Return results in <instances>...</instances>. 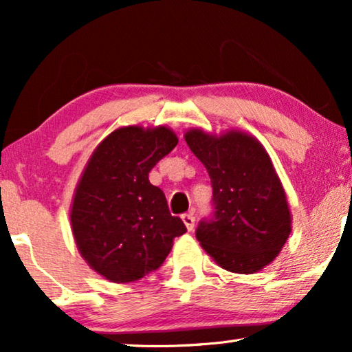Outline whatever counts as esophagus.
Wrapping results in <instances>:
<instances>
[{
    "label": "esophagus",
    "instance_id": "obj_1",
    "mask_svg": "<svg viewBox=\"0 0 352 352\" xmlns=\"http://www.w3.org/2000/svg\"><path fill=\"white\" fill-rule=\"evenodd\" d=\"M182 221H184V224H186L187 230H192V229H194V226H195V218H194V214H190V213L182 214Z\"/></svg>",
    "mask_w": 352,
    "mask_h": 352
}]
</instances>
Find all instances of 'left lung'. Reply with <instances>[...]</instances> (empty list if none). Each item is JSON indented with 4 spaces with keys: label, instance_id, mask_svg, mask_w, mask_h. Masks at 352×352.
I'll list each match as a JSON object with an SVG mask.
<instances>
[{
    "label": "left lung",
    "instance_id": "obj_1",
    "mask_svg": "<svg viewBox=\"0 0 352 352\" xmlns=\"http://www.w3.org/2000/svg\"><path fill=\"white\" fill-rule=\"evenodd\" d=\"M184 139L213 187V211L197 226V240L230 272L253 274L267 266L287 242L292 218L266 151L239 131L214 138L190 129Z\"/></svg>",
    "mask_w": 352,
    "mask_h": 352
}]
</instances>
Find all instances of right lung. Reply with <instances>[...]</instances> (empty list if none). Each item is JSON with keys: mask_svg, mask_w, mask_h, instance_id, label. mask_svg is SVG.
Instances as JSON below:
<instances>
[{"mask_svg": "<svg viewBox=\"0 0 352 352\" xmlns=\"http://www.w3.org/2000/svg\"><path fill=\"white\" fill-rule=\"evenodd\" d=\"M165 126L120 128L99 144L76 187L72 230L81 256L115 283L157 271L186 232L148 171L176 147Z\"/></svg>", "mask_w": 352, "mask_h": 352, "instance_id": "right-lung-1", "label": "right lung"}]
</instances>
